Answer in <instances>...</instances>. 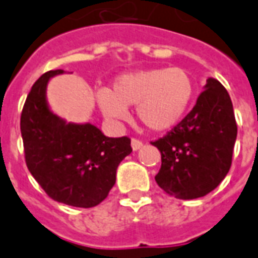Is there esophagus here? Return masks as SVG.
<instances>
[{"label": "esophagus", "mask_w": 258, "mask_h": 258, "mask_svg": "<svg viewBox=\"0 0 258 258\" xmlns=\"http://www.w3.org/2000/svg\"><path fill=\"white\" fill-rule=\"evenodd\" d=\"M141 147H143V143H141L140 140H132V149H133V151H139Z\"/></svg>", "instance_id": "esophagus-1"}]
</instances>
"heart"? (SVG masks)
<instances>
[{
  "instance_id": "1",
  "label": "heart",
  "mask_w": 258,
  "mask_h": 258,
  "mask_svg": "<svg viewBox=\"0 0 258 258\" xmlns=\"http://www.w3.org/2000/svg\"><path fill=\"white\" fill-rule=\"evenodd\" d=\"M194 93L195 83L187 70L149 69L119 75L110 91L99 90L95 94V101L110 122L125 121L126 107L136 106L140 122L153 132H165L183 119Z\"/></svg>"
}]
</instances>
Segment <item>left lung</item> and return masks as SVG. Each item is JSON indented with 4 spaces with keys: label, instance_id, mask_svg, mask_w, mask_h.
I'll list each match as a JSON object with an SVG mask.
<instances>
[{
    "label": "left lung",
    "instance_id": "1",
    "mask_svg": "<svg viewBox=\"0 0 258 258\" xmlns=\"http://www.w3.org/2000/svg\"><path fill=\"white\" fill-rule=\"evenodd\" d=\"M235 139L230 95L209 78L192 110L165 137L152 143L161 153L156 183L177 199L205 197L229 172Z\"/></svg>",
    "mask_w": 258,
    "mask_h": 258
}]
</instances>
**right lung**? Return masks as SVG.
<instances>
[{"instance_id": "obj_1", "label": "right lung", "mask_w": 258, "mask_h": 258, "mask_svg": "<svg viewBox=\"0 0 258 258\" xmlns=\"http://www.w3.org/2000/svg\"><path fill=\"white\" fill-rule=\"evenodd\" d=\"M43 74L32 86L21 113L25 161L32 176L53 201L89 209L99 205L115 184L119 163L131 155L127 137H106L90 122H67L47 101L49 79Z\"/></svg>"}]
</instances>
